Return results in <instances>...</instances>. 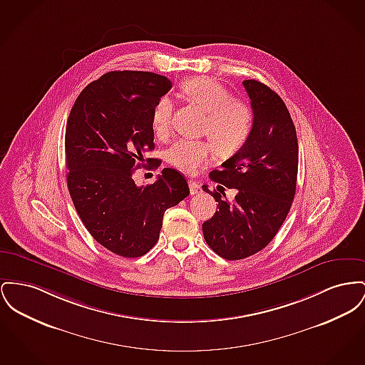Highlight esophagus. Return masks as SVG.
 I'll return each instance as SVG.
<instances>
[{
    "label": "esophagus",
    "instance_id": "1",
    "mask_svg": "<svg viewBox=\"0 0 365 365\" xmlns=\"http://www.w3.org/2000/svg\"><path fill=\"white\" fill-rule=\"evenodd\" d=\"M189 187H190V193L193 194V195L201 193V185L194 182L193 179L189 180Z\"/></svg>",
    "mask_w": 365,
    "mask_h": 365
}]
</instances>
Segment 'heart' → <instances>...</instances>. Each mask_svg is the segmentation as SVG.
<instances>
[{
  "mask_svg": "<svg viewBox=\"0 0 365 365\" xmlns=\"http://www.w3.org/2000/svg\"><path fill=\"white\" fill-rule=\"evenodd\" d=\"M182 95L198 108L207 111L202 132L210 140L179 139L167 153L168 163L183 172L198 171L205 167L214 153L229 158L247 143L252 127L254 111L242 101L233 99L230 92L214 78L198 76L180 84ZM173 106L168 98H161L151 114V125L158 136L168 135L171 128Z\"/></svg>",
  "mask_w": 365,
  "mask_h": 365,
  "instance_id": "heart-1",
  "label": "heart"
}]
</instances>
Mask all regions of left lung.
Segmentation results:
<instances>
[{"label": "left lung", "mask_w": 365, "mask_h": 365, "mask_svg": "<svg viewBox=\"0 0 365 365\" xmlns=\"http://www.w3.org/2000/svg\"><path fill=\"white\" fill-rule=\"evenodd\" d=\"M242 86L254 111L252 132L222 170L210 173L222 185L217 192L202 186L217 202L214 216L202 223L204 238L227 260L251 257L274 238L291 210L298 178V138L285 103L260 81L245 80ZM223 185L237 189L233 202L225 198Z\"/></svg>", "instance_id": "obj_1"}]
</instances>
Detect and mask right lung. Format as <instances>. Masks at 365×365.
Here are the masks:
<instances>
[{
    "mask_svg": "<svg viewBox=\"0 0 365 365\" xmlns=\"http://www.w3.org/2000/svg\"><path fill=\"white\" fill-rule=\"evenodd\" d=\"M172 88L149 71H110L86 86L66 127L67 186L86 230L115 255L139 257L155 245L168 208L190 190L185 176L164 168L158 179L138 186L136 168L154 149L151 114ZM150 168L161 164L148 158Z\"/></svg>",
    "mask_w": 365,
    "mask_h": 365,
    "instance_id": "right-lung-1",
    "label": "right lung"
}]
</instances>
